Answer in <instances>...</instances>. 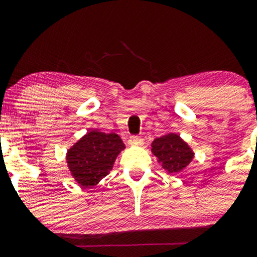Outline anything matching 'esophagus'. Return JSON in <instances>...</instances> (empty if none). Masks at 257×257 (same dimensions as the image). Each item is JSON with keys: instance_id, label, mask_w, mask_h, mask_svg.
I'll return each instance as SVG.
<instances>
[{"instance_id": "1", "label": "esophagus", "mask_w": 257, "mask_h": 257, "mask_svg": "<svg viewBox=\"0 0 257 257\" xmlns=\"http://www.w3.org/2000/svg\"><path fill=\"white\" fill-rule=\"evenodd\" d=\"M128 143H129V145H132V146H140L144 144V140L140 137H132L131 139H129Z\"/></svg>"}]
</instances>
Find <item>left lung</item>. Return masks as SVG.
Returning <instances> with one entry per match:
<instances>
[{"instance_id":"obj_1","label":"left lung","mask_w":257,"mask_h":257,"mask_svg":"<svg viewBox=\"0 0 257 257\" xmlns=\"http://www.w3.org/2000/svg\"><path fill=\"white\" fill-rule=\"evenodd\" d=\"M151 151L168 173H179L192 162L194 153L178 134L169 133L151 144Z\"/></svg>"}]
</instances>
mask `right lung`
Returning a JSON list of instances; mask_svg holds the SVG:
<instances>
[{"mask_svg": "<svg viewBox=\"0 0 257 257\" xmlns=\"http://www.w3.org/2000/svg\"><path fill=\"white\" fill-rule=\"evenodd\" d=\"M124 149L116 133L90 131L67 150V167L81 187H93L111 172L117 156Z\"/></svg>", "mask_w": 257, "mask_h": 257, "instance_id": "add662e5", "label": "right lung"}]
</instances>
